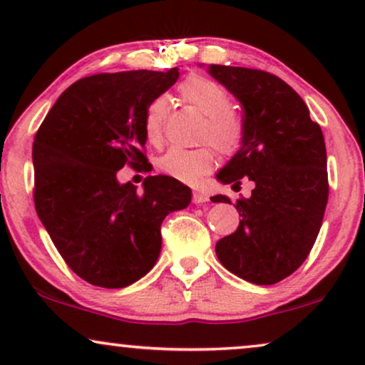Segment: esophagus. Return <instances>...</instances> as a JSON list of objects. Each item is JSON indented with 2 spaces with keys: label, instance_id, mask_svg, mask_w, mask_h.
Returning <instances> with one entry per match:
<instances>
[{
  "label": "esophagus",
  "instance_id": "esophagus-1",
  "mask_svg": "<svg viewBox=\"0 0 365 365\" xmlns=\"http://www.w3.org/2000/svg\"><path fill=\"white\" fill-rule=\"evenodd\" d=\"M207 201H209V197H207L206 192H202V191H194L192 192V202L194 204H202V202H207Z\"/></svg>",
  "mask_w": 365,
  "mask_h": 365
}]
</instances>
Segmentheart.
<instances>
[{
  "label": "heart",
  "mask_w": 365,
  "mask_h": 365,
  "mask_svg": "<svg viewBox=\"0 0 365 365\" xmlns=\"http://www.w3.org/2000/svg\"><path fill=\"white\" fill-rule=\"evenodd\" d=\"M178 93L184 103L201 111L206 119L201 138L207 139L224 156H232L244 141V123L241 114L231 106L226 88L206 76L191 74L179 83ZM169 103L164 96L149 101L144 113L143 129L149 143L159 144L164 134ZM216 156L211 146L196 149L171 148L159 159L158 166L164 174L181 182L196 184L199 179L212 171Z\"/></svg>",
  "instance_id": "obj_1"
}]
</instances>
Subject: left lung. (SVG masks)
I'll return each mask as SVG.
<instances>
[{
  "label": "left lung",
  "instance_id": "8db88e82",
  "mask_svg": "<svg viewBox=\"0 0 365 365\" xmlns=\"http://www.w3.org/2000/svg\"><path fill=\"white\" fill-rule=\"evenodd\" d=\"M212 78L242 104L244 141L217 174L224 184L252 181L239 197L236 232L216 244L227 271L257 286H271L301 267L321 231L329 197L322 129L302 98L281 78L261 69L211 64ZM214 202H229L222 196Z\"/></svg>",
  "mask_w": 365,
  "mask_h": 365
}]
</instances>
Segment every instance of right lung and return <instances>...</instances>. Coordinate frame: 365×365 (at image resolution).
Segmentation results:
<instances>
[{
    "label": "right lung",
    "instance_id": "1",
    "mask_svg": "<svg viewBox=\"0 0 365 365\" xmlns=\"http://www.w3.org/2000/svg\"><path fill=\"white\" fill-rule=\"evenodd\" d=\"M178 68L99 73L73 83L33 143L34 207L69 269L98 287L136 282L161 252V224L191 202L169 176L119 184L124 166L149 171L143 121L149 101L178 81Z\"/></svg>",
    "mask_w": 365,
    "mask_h": 365
}]
</instances>
